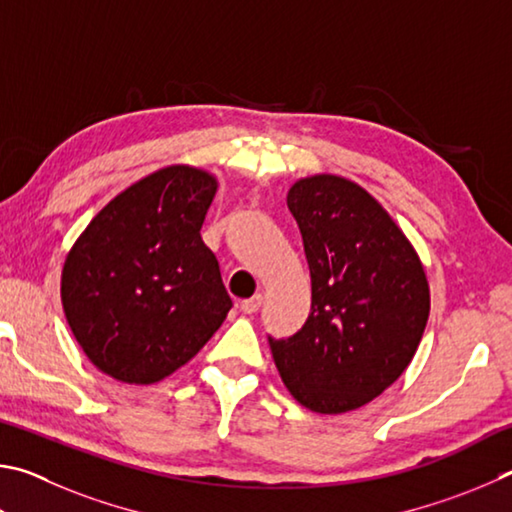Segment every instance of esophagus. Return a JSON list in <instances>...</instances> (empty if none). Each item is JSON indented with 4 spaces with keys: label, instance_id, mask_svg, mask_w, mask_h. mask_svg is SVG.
Returning a JSON list of instances; mask_svg holds the SVG:
<instances>
[{
    "label": "esophagus",
    "instance_id": "esophagus-1",
    "mask_svg": "<svg viewBox=\"0 0 512 512\" xmlns=\"http://www.w3.org/2000/svg\"><path fill=\"white\" fill-rule=\"evenodd\" d=\"M261 303H263V297L261 294H256V297L240 301V310L245 312V315H254V312H258V308H261Z\"/></svg>",
    "mask_w": 512,
    "mask_h": 512
}]
</instances>
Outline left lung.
<instances>
[{
  "label": "left lung",
  "instance_id": "1",
  "mask_svg": "<svg viewBox=\"0 0 512 512\" xmlns=\"http://www.w3.org/2000/svg\"><path fill=\"white\" fill-rule=\"evenodd\" d=\"M288 209L303 238L312 303L299 333L267 337L274 364L303 407L360 409L400 378L425 333L423 263L380 202L351 179H299Z\"/></svg>",
  "mask_w": 512,
  "mask_h": 512
}]
</instances>
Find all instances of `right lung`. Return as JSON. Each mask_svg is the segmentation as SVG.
<instances>
[{"instance_id":"right-lung-1","label":"right lung","mask_w":512,"mask_h":512,"mask_svg":"<svg viewBox=\"0 0 512 512\" xmlns=\"http://www.w3.org/2000/svg\"><path fill=\"white\" fill-rule=\"evenodd\" d=\"M215 177L168 166L98 211L62 267V308L96 369L152 384L184 366L231 310L200 229Z\"/></svg>"}]
</instances>
